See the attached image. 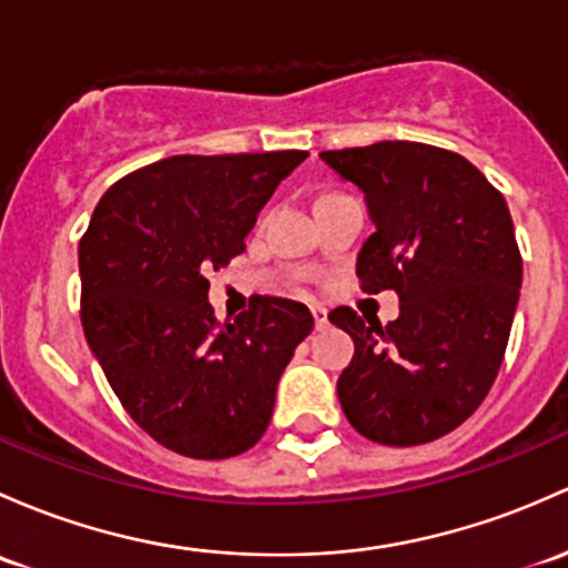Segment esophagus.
<instances>
[{
  "label": "esophagus",
  "mask_w": 568,
  "mask_h": 568,
  "mask_svg": "<svg viewBox=\"0 0 568 568\" xmlns=\"http://www.w3.org/2000/svg\"><path fill=\"white\" fill-rule=\"evenodd\" d=\"M313 318H315V329H326V326H329V313H326V307H321V304H315L313 307Z\"/></svg>",
  "instance_id": "esophagus-1"
}]
</instances>
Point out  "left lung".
I'll list each match as a JSON object with an SVG mask.
<instances>
[{"label":"left lung","mask_w":568,"mask_h":568,"mask_svg":"<svg viewBox=\"0 0 568 568\" xmlns=\"http://www.w3.org/2000/svg\"><path fill=\"white\" fill-rule=\"evenodd\" d=\"M364 193L375 231L356 255L364 294L392 288L399 318L337 307L354 359L337 381L364 438L419 446L463 425L487 397L523 285V258L504 195L476 165L414 141L321 152Z\"/></svg>","instance_id":"1"}]
</instances>
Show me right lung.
I'll return each instance as SVG.
<instances>
[{
  "label": "right lung",
  "instance_id": "add662e5",
  "mask_svg": "<svg viewBox=\"0 0 568 568\" xmlns=\"http://www.w3.org/2000/svg\"><path fill=\"white\" fill-rule=\"evenodd\" d=\"M307 152L176 154L119 179L79 244L81 324L135 425L176 455L225 459L266 433L296 345L300 302L255 296L220 326L206 272L244 250L277 184Z\"/></svg>",
  "mask_w": 568,
  "mask_h": 568
}]
</instances>
